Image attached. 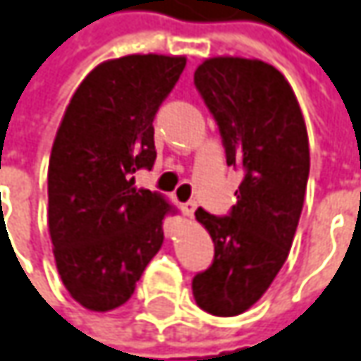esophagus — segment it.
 I'll return each instance as SVG.
<instances>
[{
    "mask_svg": "<svg viewBox=\"0 0 361 361\" xmlns=\"http://www.w3.org/2000/svg\"><path fill=\"white\" fill-rule=\"evenodd\" d=\"M195 209H197V203H195V201H187V203L180 205L183 215H187V217H192V215H195Z\"/></svg>",
    "mask_w": 361,
    "mask_h": 361,
    "instance_id": "34e87169",
    "label": "esophagus"
}]
</instances>
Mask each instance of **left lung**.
I'll return each mask as SVG.
<instances>
[{
  "label": "left lung",
  "instance_id": "left-lung-1",
  "mask_svg": "<svg viewBox=\"0 0 361 361\" xmlns=\"http://www.w3.org/2000/svg\"><path fill=\"white\" fill-rule=\"evenodd\" d=\"M195 87L217 121L227 166L243 178L227 215L195 213L215 256L195 274L192 295L211 315L233 317L268 290L286 262L307 192L309 137L297 97L272 64L207 59Z\"/></svg>",
  "mask_w": 361,
  "mask_h": 361
}]
</instances>
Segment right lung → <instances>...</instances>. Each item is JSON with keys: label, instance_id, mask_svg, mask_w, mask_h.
Wrapping results in <instances>:
<instances>
[{"label": "right lung", "instance_id": "right-lung-1", "mask_svg": "<svg viewBox=\"0 0 361 361\" xmlns=\"http://www.w3.org/2000/svg\"><path fill=\"white\" fill-rule=\"evenodd\" d=\"M185 56L130 54L95 66L75 91L48 164V229L71 297L111 311L134 295L172 207L134 172L152 169L154 126Z\"/></svg>", "mask_w": 361, "mask_h": 361}]
</instances>
